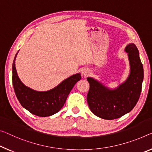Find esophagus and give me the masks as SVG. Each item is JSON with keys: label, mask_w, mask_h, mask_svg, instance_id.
<instances>
[{"label": "esophagus", "mask_w": 152, "mask_h": 152, "mask_svg": "<svg viewBox=\"0 0 152 152\" xmlns=\"http://www.w3.org/2000/svg\"><path fill=\"white\" fill-rule=\"evenodd\" d=\"M90 73V71L88 69H83L82 71V75L84 76H88Z\"/></svg>", "instance_id": "1"}]
</instances>
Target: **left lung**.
<instances>
[{"label":"left lung","instance_id":"1","mask_svg":"<svg viewBox=\"0 0 152 152\" xmlns=\"http://www.w3.org/2000/svg\"><path fill=\"white\" fill-rule=\"evenodd\" d=\"M125 51L128 53L130 74L118 89L111 90L91 77L87 80L90 89L87 101L91 111L100 118L114 120L132 110L138 102L143 80V67L136 45L131 43Z\"/></svg>","mask_w":152,"mask_h":152}]
</instances>
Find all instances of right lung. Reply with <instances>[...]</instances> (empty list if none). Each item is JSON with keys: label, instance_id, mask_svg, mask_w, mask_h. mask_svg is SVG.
<instances>
[{"label": "right lung", "instance_id": "add662e5", "mask_svg": "<svg viewBox=\"0 0 152 152\" xmlns=\"http://www.w3.org/2000/svg\"><path fill=\"white\" fill-rule=\"evenodd\" d=\"M14 58L12 66V81L15 95L22 106L34 115L47 117L56 113L66 102L67 96L77 82L81 79L80 73L73 75L53 89L37 92L26 87L18 77Z\"/></svg>", "mask_w": 152, "mask_h": 152}]
</instances>
